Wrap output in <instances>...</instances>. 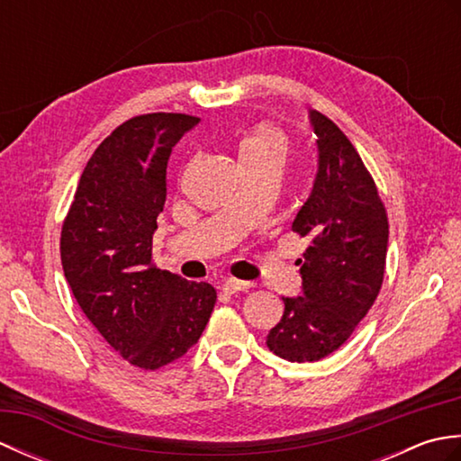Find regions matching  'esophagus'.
<instances>
[{"label": "esophagus", "instance_id": "1", "mask_svg": "<svg viewBox=\"0 0 461 461\" xmlns=\"http://www.w3.org/2000/svg\"><path fill=\"white\" fill-rule=\"evenodd\" d=\"M251 287L249 281H240V279H225L221 283V289L225 293H240V291H246Z\"/></svg>", "mask_w": 461, "mask_h": 461}]
</instances>
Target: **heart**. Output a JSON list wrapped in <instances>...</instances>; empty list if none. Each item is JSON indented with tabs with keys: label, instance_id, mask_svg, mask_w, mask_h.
Segmentation results:
<instances>
[{
	"label": "heart",
	"instance_id": "b5f03b06",
	"mask_svg": "<svg viewBox=\"0 0 461 461\" xmlns=\"http://www.w3.org/2000/svg\"><path fill=\"white\" fill-rule=\"evenodd\" d=\"M285 152V136L276 126L259 124L240 142V158L243 156H266Z\"/></svg>",
	"mask_w": 461,
	"mask_h": 461
}]
</instances>
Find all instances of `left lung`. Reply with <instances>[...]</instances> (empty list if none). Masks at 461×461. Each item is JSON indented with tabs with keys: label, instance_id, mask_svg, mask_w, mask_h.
I'll list each match as a JSON object with an SVG mask.
<instances>
[{
	"label": "left lung",
	"instance_id": "obj_1",
	"mask_svg": "<svg viewBox=\"0 0 461 461\" xmlns=\"http://www.w3.org/2000/svg\"><path fill=\"white\" fill-rule=\"evenodd\" d=\"M319 170L291 230L309 238L297 259L303 295L283 297L285 311L267 347L291 362L335 352L366 317L384 279L388 218L376 184L339 126L311 111Z\"/></svg>",
	"mask_w": 461,
	"mask_h": 461
}]
</instances>
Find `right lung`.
<instances>
[{
  "instance_id": "right-lung-1",
  "label": "right lung",
  "mask_w": 461,
  "mask_h": 461,
  "mask_svg": "<svg viewBox=\"0 0 461 461\" xmlns=\"http://www.w3.org/2000/svg\"><path fill=\"white\" fill-rule=\"evenodd\" d=\"M198 122L190 114L152 113L114 129L86 162L61 230V263L77 303L104 340L144 370L184 357L218 299L210 283L152 263L166 166Z\"/></svg>"
}]
</instances>
